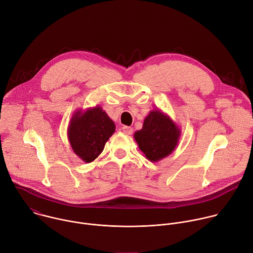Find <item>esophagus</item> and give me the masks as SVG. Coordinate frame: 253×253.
Listing matches in <instances>:
<instances>
[{
	"label": "esophagus",
	"mask_w": 253,
	"mask_h": 253,
	"mask_svg": "<svg viewBox=\"0 0 253 253\" xmlns=\"http://www.w3.org/2000/svg\"><path fill=\"white\" fill-rule=\"evenodd\" d=\"M122 131L127 135H131L133 133V129L131 127H128V126H123Z\"/></svg>",
	"instance_id": "esophagus-1"
}]
</instances>
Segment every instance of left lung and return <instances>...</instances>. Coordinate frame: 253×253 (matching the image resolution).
Instances as JSON below:
<instances>
[{"label": "left lung", "mask_w": 253, "mask_h": 253, "mask_svg": "<svg viewBox=\"0 0 253 253\" xmlns=\"http://www.w3.org/2000/svg\"><path fill=\"white\" fill-rule=\"evenodd\" d=\"M181 130L160 110H152L144 119L143 127L134 133L139 149L151 162L170 155L178 145Z\"/></svg>", "instance_id": "8db88e82"}]
</instances>
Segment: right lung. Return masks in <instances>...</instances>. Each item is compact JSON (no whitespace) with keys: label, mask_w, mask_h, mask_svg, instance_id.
Wrapping results in <instances>:
<instances>
[{"label":"right lung","mask_w":253,"mask_h":253,"mask_svg":"<svg viewBox=\"0 0 253 253\" xmlns=\"http://www.w3.org/2000/svg\"><path fill=\"white\" fill-rule=\"evenodd\" d=\"M115 128L113 120L100 106H95L73 114L68 127V139L74 153L90 163L102 153Z\"/></svg>","instance_id":"1"}]
</instances>
